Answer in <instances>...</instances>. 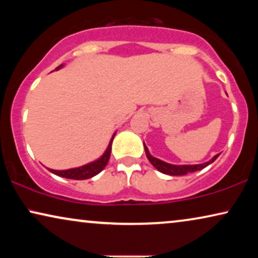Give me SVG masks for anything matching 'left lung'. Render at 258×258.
I'll return each mask as SVG.
<instances>
[{
  "label": "left lung",
  "instance_id": "left-lung-1",
  "mask_svg": "<svg viewBox=\"0 0 258 258\" xmlns=\"http://www.w3.org/2000/svg\"><path fill=\"white\" fill-rule=\"evenodd\" d=\"M144 146V150H146V154H147V157L148 160L151 164L154 165L155 168L157 169L158 171L163 172V174H167V175H170V176H182V175H186L189 174V172H195L197 170H201V169L208 167V165L213 163V162L216 160V158L220 156V154L215 155V156L211 158L210 161L206 162V163H202V164H192V165H188V164H184V165H176V164H170V163H167V162L162 161V160H158V158L154 157L153 155H150L149 153V149H148L146 144L143 143Z\"/></svg>",
  "mask_w": 258,
  "mask_h": 258
}]
</instances>
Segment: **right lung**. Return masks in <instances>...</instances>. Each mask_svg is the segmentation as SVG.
I'll return each mask as SVG.
<instances>
[{"label": "right lung", "mask_w": 258, "mask_h": 258, "mask_svg": "<svg viewBox=\"0 0 258 258\" xmlns=\"http://www.w3.org/2000/svg\"><path fill=\"white\" fill-rule=\"evenodd\" d=\"M63 67V64H61L59 67H57L55 70L61 69ZM116 135V133L112 135L110 142L108 144V148L105 149L104 154L102 155L100 158H97L96 161L90 162L86 165H82V167L79 168H73V169H67V170H54V169H49V171H51L52 174L61 176V177H66V178H70V179H87V178H91L94 176H96L97 174L103 170L105 168V165L108 164L109 158H110V153H111V143L112 140Z\"/></svg>", "instance_id": "obj_1"}]
</instances>
